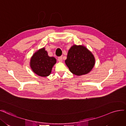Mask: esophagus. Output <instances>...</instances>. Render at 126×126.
Here are the masks:
<instances>
[{
	"instance_id": "esophagus-1",
	"label": "esophagus",
	"mask_w": 126,
	"mask_h": 126,
	"mask_svg": "<svg viewBox=\"0 0 126 126\" xmlns=\"http://www.w3.org/2000/svg\"><path fill=\"white\" fill-rule=\"evenodd\" d=\"M58 61L60 62H62V61H63L62 57V56H60V57L58 58Z\"/></svg>"
}]
</instances>
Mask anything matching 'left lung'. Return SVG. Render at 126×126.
<instances>
[{"instance_id":"obj_1","label":"left lung","mask_w":126,"mask_h":126,"mask_svg":"<svg viewBox=\"0 0 126 126\" xmlns=\"http://www.w3.org/2000/svg\"><path fill=\"white\" fill-rule=\"evenodd\" d=\"M65 62L73 74L82 75L92 70L95 65V58L85 47L74 45L68 50Z\"/></svg>"}]
</instances>
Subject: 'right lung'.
Masks as SVG:
<instances>
[{"mask_svg": "<svg viewBox=\"0 0 126 126\" xmlns=\"http://www.w3.org/2000/svg\"><path fill=\"white\" fill-rule=\"evenodd\" d=\"M54 57L48 55L45 48H42L35 52L30 60V66L36 74L46 77L50 74L52 68L56 63Z\"/></svg>", "mask_w": 126, "mask_h": 126, "instance_id": "add662e5", "label": "right lung"}]
</instances>
